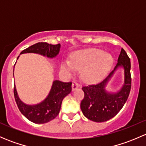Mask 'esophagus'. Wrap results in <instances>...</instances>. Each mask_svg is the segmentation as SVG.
Returning a JSON list of instances; mask_svg holds the SVG:
<instances>
[{
	"label": "esophagus",
	"instance_id": "obj_1",
	"mask_svg": "<svg viewBox=\"0 0 146 146\" xmlns=\"http://www.w3.org/2000/svg\"><path fill=\"white\" fill-rule=\"evenodd\" d=\"M79 87V84L77 82H73V83H72V90H75L78 89Z\"/></svg>",
	"mask_w": 146,
	"mask_h": 146
}]
</instances>
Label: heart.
<instances>
[{
	"mask_svg": "<svg viewBox=\"0 0 146 146\" xmlns=\"http://www.w3.org/2000/svg\"><path fill=\"white\" fill-rule=\"evenodd\" d=\"M113 63L111 54L97 48H88L75 53L70 61H64L61 69L65 73H73L76 69H82L85 80L95 82L100 79L109 70Z\"/></svg>",
	"mask_w": 146,
	"mask_h": 146,
	"instance_id": "1",
	"label": "heart"
}]
</instances>
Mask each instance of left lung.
Wrapping results in <instances>:
<instances>
[{
    "label": "left lung",
    "instance_id": "8db88e82",
    "mask_svg": "<svg viewBox=\"0 0 146 146\" xmlns=\"http://www.w3.org/2000/svg\"><path fill=\"white\" fill-rule=\"evenodd\" d=\"M120 67L125 70L124 85L117 93L108 92L105 90L106 85L114 72ZM130 70V58L124 49L121 48L117 65L104 80L96 85L82 87L85 97L80 103V108L85 117L95 122H104L118 114L130 93L131 87Z\"/></svg>",
    "mask_w": 146,
    "mask_h": 146
}]
</instances>
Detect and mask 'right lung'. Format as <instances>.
I'll use <instances>...</instances> for the list:
<instances>
[{"instance_id":"add662e5","label":"right lung","mask_w":146,"mask_h":146,"mask_svg":"<svg viewBox=\"0 0 146 146\" xmlns=\"http://www.w3.org/2000/svg\"><path fill=\"white\" fill-rule=\"evenodd\" d=\"M60 48V44L54 45L46 42H39L23 50L20 54L35 53L52 58L58 55ZM71 82L54 80L51 90L44 100L34 105L26 104L21 101L17 95L15 85H14L15 100L22 114L30 121L35 123H45L55 119L59 114L63 100L71 92Z\"/></svg>"}]
</instances>
